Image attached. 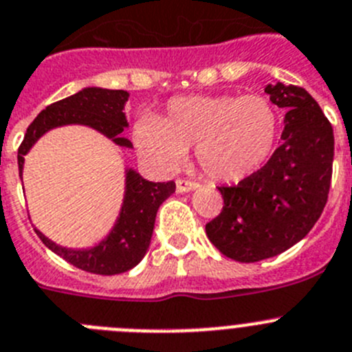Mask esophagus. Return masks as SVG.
Wrapping results in <instances>:
<instances>
[{"label":"esophagus","mask_w":352,"mask_h":352,"mask_svg":"<svg viewBox=\"0 0 352 352\" xmlns=\"http://www.w3.org/2000/svg\"><path fill=\"white\" fill-rule=\"evenodd\" d=\"M199 184L198 182H191V180L186 179H177V192H189L198 189Z\"/></svg>","instance_id":"obj_1"}]
</instances>
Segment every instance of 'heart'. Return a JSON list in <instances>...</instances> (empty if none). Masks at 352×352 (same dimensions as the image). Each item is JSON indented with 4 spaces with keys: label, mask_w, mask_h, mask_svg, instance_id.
<instances>
[{
    "label": "heart",
    "mask_w": 352,
    "mask_h": 352,
    "mask_svg": "<svg viewBox=\"0 0 352 352\" xmlns=\"http://www.w3.org/2000/svg\"><path fill=\"white\" fill-rule=\"evenodd\" d=\"M280 133V116L262 95H184L170 100L163 118L137 123V149L157 166L173 170L196 146L208 179L236 184L267 163Z\"/></svg>",
    "instance_id": "obj_1"
}]
</instances>
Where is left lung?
<instances>
[{
	"label": "left lung",
	"instance_id": "8db88e82",
	"mask_svg": "<svg viewBox=\"0 0 352 352\" xmlns=\"http://www.w3.org/2000/svg\"><path fill=\"white\" fill-rule=\"evenodd\" d=\"M285 111L281 146L238 186L219 187L224 206L206 236L226 257L258 262L305 238L323 213L333 165V128L318 102L295 85H267Z\"/></svg>",
	"mask_w": 352,
	"mask_h": 352
}]
</instances>
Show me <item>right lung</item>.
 Segmentation results:
<instances>
[{"mask_svg":"<svg viewBox=\"0 0 352 352\" xmlns=\"http://www.w3.org/2000/svg\"><path fill=\"white\" fill-rule=\"evenodd\" d=\"M126 100L128 91L124 90L88 87L43 109L29 124L24 140L19 147L17 161L21 179L24 156L34 146L36 140L52 128L64 126V124H85L100 131L102 135L113 140L116 146L131 147L130 140L121 137V131L128 126L126 116L123 113ZM173 192H175L173 180L149 182L142 179V175L135 170L128 168L120 217L109 234L98 245L83 250H74L57 245L38 229L34 231L45 246L81 271L102 276L121 274L135 267L144 258L153 236L157 208Z\"/></svg>","mask_w":352,"mask_h":352,"instance_id":"obj_1","label":"right lung"}]
</instances>
